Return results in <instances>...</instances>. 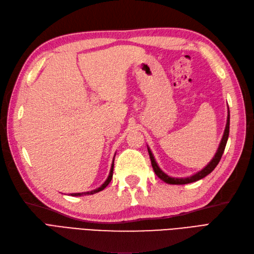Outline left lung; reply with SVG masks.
I'll list each match as a JSON object with an SVG mask.
<instances>
[{"label": "left lung", "mask_w": 254, "mask_h": 254, "mask_svg": "<svg viewBox=\"0 0 254 254\" xmlns=\"http://www.w3.org/2000/svg\"><path fill=\"white\" fill-rule=\"evenodd\" d=\"M229 131H230V111H229V107H228V117H227L225 131H224V134H222L220 143L218 145V148H217L216 152H215L214 157L212 158L210 162L202 168L201 171H199V172H197L193 175H190V176H188V177H172L170 175H167L166 173H164L162 170H161V167L159 166V164L157 163V161H156L155 157H153V153H152L150 147L147 145V149H148L149 158H150V161H151V165H152L153 171H155L156 175L159 177L161 180L164 181L165 183H168V184H188V183L195 182V181H198V180L204 178L205 176L211 174L214 171V168L216 167L217 164L219 163L222 153H224L227 141H228Z\"/></svg>", "instance_id": "obj_1"}]
</instances>
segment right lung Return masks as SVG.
<instances>
[{
    "label": "right lung",
    "instance_id": "1",
    "mask_svg": "<svg viewBox=\"0 0 254 254\" xmlns=\"http://www.w3.org/2000/svg\"><path fill=\"white\" fill-rule=\"evenodd\" d=\"M114 157H115V153H114ZM114 157H113V160H112V164H111V168H110V173H109V176L107 177V179H106V181L102 184L101 187L99 188H97V189H95V190H89V191H83V193H72L71 194V196H76V197H80V196H86V195H93V194H95V193H98V191H101V190H103L107 186H108V184L110 183V181H111V179H112V175H113V167H114Z\"/></svg>",
    "mask_w": 254,
    "mask_h": 254
}]
</instances>
